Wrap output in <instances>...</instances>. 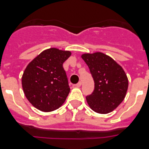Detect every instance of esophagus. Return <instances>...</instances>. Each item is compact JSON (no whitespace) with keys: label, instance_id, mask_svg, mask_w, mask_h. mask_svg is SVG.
I'll return each instance as SVG.
<instances>
[{"label":"esophagus","instance_id":"obj_1","mask_svg":"<svg viewBox=\"0 0 149 149\" xmlns=\"http://www.w3.org/2000/svg\"><path fill=\"white\" fill-rule=\"evenodd\" d=\"M81 82H79V83H78V84H76V85H75V86H77V87H80V86H81Z\"/></svg>","mask_w":149,"mask_h":149}]
</instances>
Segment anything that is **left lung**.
Masks as SVG:
<instances>
[{
	"label": "left lung",
	"instance_id": "left-lung-1",
	"mask_svg": "<svg viewBox=\"0 0 149 149\" xmlns=\"http://www.w3.org/2000/svg\"><path fill=\"white\" fill-rule=\"evenodd\" d=\"M81 57L94 81L93 92L86 97L87 104L97 113L104 114L113 111L124 100L128 87L123 68L111 57L99 52L83 54Z\"/></svg>",
	"mask_w": 149,
	"mask_h": 149
}]
</instances>
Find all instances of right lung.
<instances>
[{"label": "right lung", "instance_id": "right-lung-1", "mask_svg": "<svg viewBox=\"0 0 149 149\" xmlns=\"http://www.w3.org/2000/svg\"><path fill=\"white\" fill-rule=\"evenodd\" d=\"M71 52L50 48L29 63L22 78L23 91L36 108L50 112L59 108L70 88L63 64Z\"/></svg>", "mask_w": 149, "mask_h": 149}]
</instances>
